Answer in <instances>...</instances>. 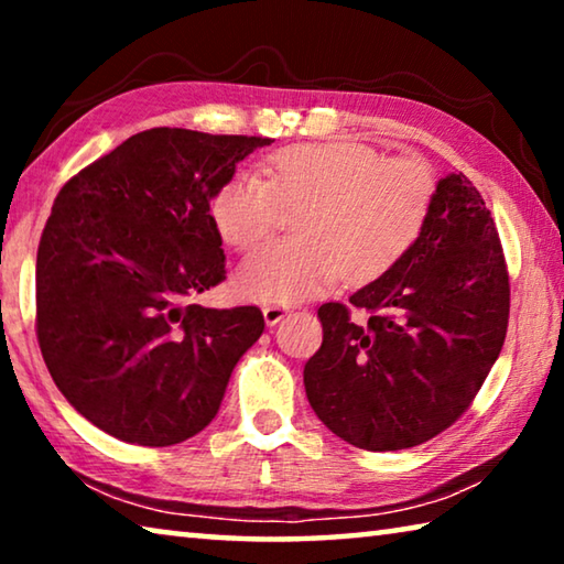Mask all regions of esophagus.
<instances>
[{
    "label": "esophagus",
    "instance_id": "1",
    "mask_svg": "<svg viewBox=\"0 0 564 564\" xmlns=\"http://www.w3.org/2000/svg\"><path fill=\"white\" fill-rule=\"evenodd\" d=\"M289 313H291L289 305H279V303L263 305V321H265V326H275V323H281L285 316H289Z\"/></svg>",
    "mask_w": 564,
    "mask_h": 564
}]
</instances>
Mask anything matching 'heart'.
<instances>
[{
  "instance_id": "1",
  "label": "heart",
  "mask_w": 564,
  "mask_h": 564,
  "mask_svg": "<svg viewBox=\"0 0 564 564\" xmlns=\"http://www.w3.org/2000/svg\"><path fill=\"white\" fill-rule=\"evenodd\" d=\"M435 178L415 156L386 159L366 144H299L275 151L265 178L238 171L212 198L218 236L248 251L269 236L285 208L295 238L273 241L236 273L241 299L293 303L343 281H378L405 259L433 208Z\"/></svg>"
}]
</instances>
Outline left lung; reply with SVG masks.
Masks as SVG:
<instances>
[{
    "instance_id": "obj_1",
    "label": "left lung",
    "mask_w": 564,
    "mask_h": 564,
    "mask_svg": "<svg viewBox=\"0 0 564 564\" xmlns=\"http://www.w3.org/2000/svg\"><path fill=\"white\" fill-rule=\"evenodd\" d=\"M323 303L305 395L330 433L362 451H405L451 427L498 360L510 316L502 246L463 171L437 181L423 234L393 271Z\"/></svg>"
}]
</instances>
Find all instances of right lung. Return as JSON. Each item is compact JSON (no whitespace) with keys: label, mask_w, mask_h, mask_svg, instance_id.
<instances>
[{"label":"right lung","mask_w":564,"mask_h":564,"mask_svg":"<svg viewBox=\"0 0 564 564\" xmlns=\"http://www.w3.org/2000/svg\"><path fill=\"white\" fill-rule=\"evenodd\" d=\"M263 137L133 133L69 178L36 251V338L56 388L123 443H184L261 338L256 305L194 303L226 279L212 198Z\"/></svg>","instance_id":"right-lung-1"}]
</instances>
